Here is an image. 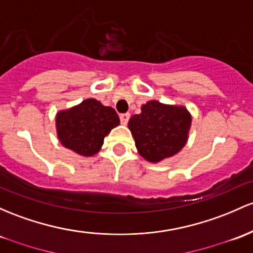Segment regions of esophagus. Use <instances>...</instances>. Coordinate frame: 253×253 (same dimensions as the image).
<instances>
[{
    "mask_svg": "<svg viewBox=\"0 0 253 253\" xmlns=\"http://www.w3.org/2000/svg\"><path fill=\"white\" fill-rule=\"evenodd\" d=\"M129 118H131V115H129L128 113L121 114V115H120V121H121V124H122V125H127V122H128Z\"/></svg>",
    "mask_w": 253,
    "mask_h": 253,
    "instance_id": "obj_1",
    "label": "esophagus"
}]
</instances>
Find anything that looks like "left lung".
<instances>
[{"mask_svg":"<svg viewBox=\"0 0 253 253\" xmlns=\"http://www.w3.org/2000/svg\"><path fill=\"white\" fill-rule=\"evenodd\" d=\"M191 121V114L185 107L149 101L141 105L140 114L129 119L128 128L140 156L157 163L184 148Z\"/></svg>","mask_w":253,"mask_h":253,"instance_id":"left-lung-1","label":"left lung"}]
</instances>
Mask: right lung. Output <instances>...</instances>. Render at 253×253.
<instances>
[{"label": "right lung", "instance_id": "add662e5", "mask_svg": "<svg viewBox=\"0 0 253 253\" xmlns=\"http://www.w3.org/2000/svg\"><path fill=\"white\" fill-rule=\"evenodd\" d=\"M120 119L112 107L88 98L56 115L57 137L65 148L82 156H93L99 151L105 135L119 126Z\"/></svg>", "mask_w": 253, "mask_h": 253}]
</instances>
